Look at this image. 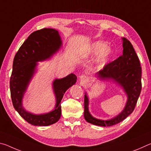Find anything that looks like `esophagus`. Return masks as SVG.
Returning a JSON list of instances; mask_svg holds the SVG:
<instances>
[{
    "mask_svg": "<svg viewBox=\"0 0 151 151\" xmlns=\"http://www.w3.org/2000/svg\"><path fill=\"white\" fill-rule=\"evenodd\" d=\"M80 81L83 85H84L88 82V78L85 75H82L80 76Z\"/></svg>",
    "mask_w": 151,
    "mask_h": 151,
    "instance_id": "obj_1",
    "label": "esophagus"
}]
</instances>
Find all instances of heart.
<instances>
[{"label":"heart","mask_w":151,"mask_h":151,"mask_svg":"<svg viewBox=\"0 0 151 151\" xmlns=\"http://www.w3.org/2000/svg\"><path fill=\"white\" fill-rule=\"evenodd\" d=\"M112 50L108 47L106 43L101 40H98L92 43L86 50L85 56L98 55V63L102 65L105 63L112 55Z\"/></svg>","instance_id":"heart-1"}]
</instances>
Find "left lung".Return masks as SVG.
I'll use <instances>...</instances> for the list:
<instances>
[{"instance_id": "8db88e82", "label": "left lung", "mask_w": 151, "mask_h": 151, "mask_svg": "<svg viewBox=\"0 0 151 151\" xmlns=\"http://www.w3.org/2000/svg\"><path fill=\"white\" fill-rule=\"evenodd\" d=\"M122 55L107 64L103 69L96 73L97 77L103 81H111L123 88L127 95L124 109L118 115L109 120H101L93 117L88 111V98L85 94L84 116L89 123L101 127H110L119 123L134 111L142 88L141 66L132 44L126 38H122Z\"/></svg>"}]
</instances>
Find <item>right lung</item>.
<instances>
[{"label":"right lung","instance_id":"obj_1","mask_svg":"<svg viewBox=\"0 0 151 151\" xmlns=\"http://www.w3.org/2000/svg\"><path fill=\"white\" fill-rule=\"evenodd\" d=\"M62 40L57 30L43 29L33 32L15 55L10 89L12 104L19 114L29 123L35 126H48L57 122L61 115L60 102L64 94L76 82V76L71 73L66 77L53 81L56 97L54 110L48 113L35 114L22 106V98L38 65L37 62L50 58L60 49Z\"/></svg>","mask_w":151,"mask_h":151}]
</instances>
